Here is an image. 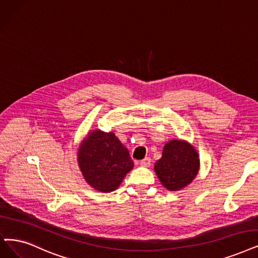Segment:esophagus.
<instances>
[{"label": "esophagus", "mask_w": 258, "mask_h": 258, "mask_svg": "<svg viewBox=\"0 0 258 258\" xmlns=\"http://www.w3.org/2000/svg\"><path fill=\"white\" fill-rule=\"evenodd\" d=\"M150 163H151V159H150V158H145V159H143V160L141 161L140 164H141V166L147 167V166H149Z\"/></svg>", "instance_id": "1"}]
</instances>
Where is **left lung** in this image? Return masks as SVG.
Returning a JSON list of instances; mask_svg holds the SVG:
<instances>
[{"mask_svg":"<svg viewBox=\"0 0 258 258\" xmlns=\"http://www.w3.org/2000/svg\"><path fill=\"white\" fill-rule=\"evenodd\" d=\"M199 154L185 141L171 140L163 148L162 158L154 164V171L164 187L180 190L198 174Z\"/></svg>","mask_w":258,"mask_h":258,"instance_id":"1","label":"left lung"}]
</instances>
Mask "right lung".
Returning a JSON list of instances; mask_svg holds the SVG:
<instances>
[{
  "mask_svg": "<svg viewBox=\"0 0 258 258\" xmlns=\"http://www.w3.org/2000/svg\"><path fill=\"white\" fill-rule=\"evenodd\" d=\"M78 164L88 184L102 192L115 190L133 168L128 149L114 133L100 130L89 132L81 143Z\"/></svg>",
  "mask_w": 258,
  "mask_h": 258,
  "instance_id": "add662e5",
  "label": "right lung"
}]
</instances>
